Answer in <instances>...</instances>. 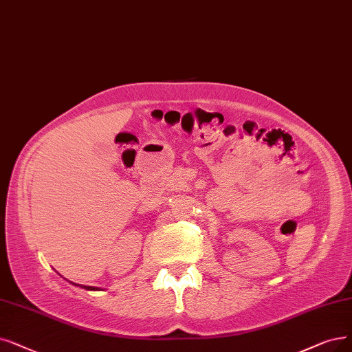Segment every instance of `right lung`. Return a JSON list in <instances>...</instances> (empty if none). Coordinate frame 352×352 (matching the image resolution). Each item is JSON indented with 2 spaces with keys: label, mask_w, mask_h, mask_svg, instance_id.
Masks as SVG:
<instances>
[{
  "label": "right lung",
  "mask_w": 352,
  "mask_h": 352,
  "mask_svg": "<svg viewBox=\"0 0 352 352\" xmlns=\"http://www.w3.org/2000/svg\"><path fill=\"white\" fill-rule=\"evenodd\" d=\"M82 287H85V289H88V290H95L92 286H82Z\"/></svg>",
  "instance_id": "right-lung-1"
}]
</instances>
